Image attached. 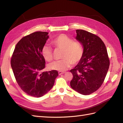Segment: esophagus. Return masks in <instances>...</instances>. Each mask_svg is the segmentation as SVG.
<instances>
[{
	"label": "esophagus",
	"instance_id": "1",
	"mask_svg": "<svg viewBox=\"0 0 123 123\" xmlns=\"http://www.w3.org/2000/svg\"><path fill=\"white\" fill-rule=\"evenodd\" d=\"M59 75H61V74H64L65 73V72H62V71H59Z\"/></svg>",
	"mask_w": 123,
	"mask_h": 123
}]
</instances>
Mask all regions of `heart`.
Here are the masks:
<instances>
[{"mask_svg": "<svg viewBox=\"0 0 123 123\" xmlns=\"http://www.w3.org/2000/svg\"><path fill=\"white\" fill-rule=\"evenodd\" d=\"M55 49H62L61 60L53 62L49 65L50 69L64 71L71 66L79 62L83 55V48L80 42L73 41L71 38L64 34L57 35L51 42ZM41 54L46 61L51 62L53 59V49L48 45H44L41 49Z\"/></svg>", "mask_w": 123, "mask_h": 123, "instance_id": "1", "label": "heart"}]
</instances>
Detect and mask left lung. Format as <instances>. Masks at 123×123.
<instances>
[{
    "instance_id": "obj_1",
    "label": "left lung",
    "mask_w": 123,
    "mask_h": 123,
    "mask_svg": "<svg viewBox=\"0 0 123 123\" xmlns=\"http://www.w3.org/2000/svg\"><path fill=\"white\" fill-rule=\"evenodd\" d=\"M76 39L83 46L81 60L70 70L73 78L71 88L83 95H90L103 84L110 61L106 47L97 35L82 30H77Z\"/></svg>"
}]
</instances>
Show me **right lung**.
<instances>
[{
	"label": "right lung",
	"instance_id": "1",
	"mask_svg": "<svg viewBox=\"0 0 123 123\" xmlns=\"http://www.w3.org/2000/svg\"><path fill=\"white\" fill-rule=\"evenodd\" d=\"M48 34L36 32L23 37L16 45L10 61L18 86L35 97H40L50 90L59 74L56 70L43 72L45 61L41 49L49 38Z\"/></svg>",
	"mask_w": 123,
	"mask_h": 123
}]
</instances>
